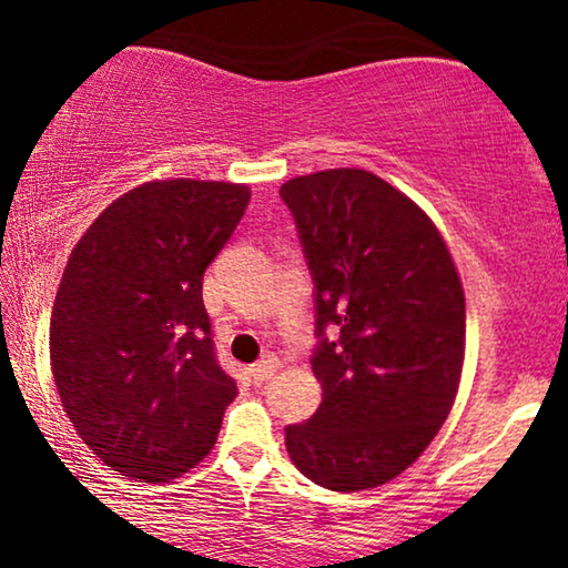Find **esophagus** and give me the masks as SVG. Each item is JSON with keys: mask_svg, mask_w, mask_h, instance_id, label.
<instances>
[{"mask_svg": "<svg viewBox=\"0 0 568 568\" xmlns=\"http://www.w3.org/2000/svg\"><path fill=\"white\" fill-rule=\"evenodd\" d=\"M251 375H253L255 383H266V379L276 375V362L274 359H261L258 364H253V367H251Z\"/></svg>", "mask_w": 568, "mask_h": 568, "instance_id": "1", "label": "esophagus"}]
</instances>
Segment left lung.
<instances>
[{"mask_svg":"<svg viewBox=\"0 0 568 568\" xmlns=\"http://www.w3.org/2000/svg\"><path fill=\"white\" fill-rule=\"evenodd\" d=\"M315 284L323 403L286 426L292 463L331 491L387 484L429 447L460 383L465 297L429 216L367 170L286 181ZM333 327L334 336L327 331Z\"/></svg>","mask_w":568,"mask_h":568,"instance_id":"left-lung-1","label":"left lung"}]
</instances>
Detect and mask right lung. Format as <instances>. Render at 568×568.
Returning <instances> with one entry per match:
<instances>
[{"label": "right lung", "instance_id": "obj_1", "mask_svg": "<svg viewBox=\"0 0 568 568\" xmlns=\"http://www.w3.org/2000/svg\"><path fill=\"white\" fill-rule=\"evenodd\" d=\"M247 201L237 183H144L69 255L51 313L53 383L84 445L121 476L162 484L214 447L237 383L216 359L201 286Z\"/></svg>", "mask_w": 568, "mask_h": 568}]
</instances>
